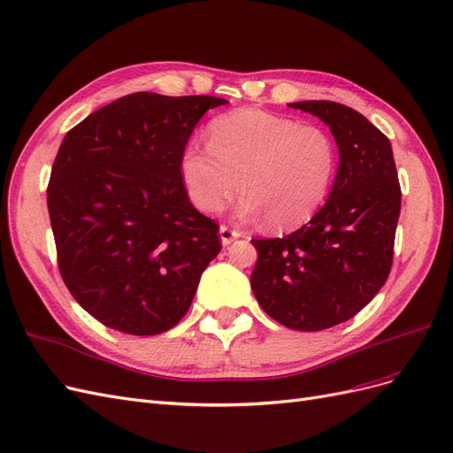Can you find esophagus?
Segmentation results:
<instances>
[{
  "mask_svg": "<svg viewBox=\"0 0 453 453\" xmlns=\"http://www.w3.org/2000/svg\"><path fill=\"white\" fill-rule=\"evenodd\" d=\"M219 234H221V242H223V245H228L230 242H234L236 238H240V236H242V232H240V230H236V228H230V226L223 225L221 228H219Z\"/></svg>",
  "mask_w": 453,
  "mask_h": 453,
  "instance_id": "esophagus-1",
  "label": "esophagus"
}]
</instances>
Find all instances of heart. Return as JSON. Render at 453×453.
I'll list each match as a JSON object with an SVG mask.
<instances>
[{
    "label": "heart",
    "instance_id": "b5f03b06",
    "mask_svg": "<svg viewBox=\"0 0 453 453\" xmlns=\"http://www.w3.org/2000/svg\"><path fill=\"white\" fill-rule=\"evenodd\" d=\"M338 168L331 134L315 125L263 109L243 107L219 115L208 127V145L190 143L181 177L198 210H223L240 188V217H265L270 228H291L326 198Z\"/></svg>",
    "mask_w": 453,
    "mask_h": 453
}]
</instances>
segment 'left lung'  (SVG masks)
<instances>
[{
	"label": "left lung",
	"instance_id": "left-lung-1",
	"mask_svg": "<svg viewBox=\"0 0 453 453\" xmlns=\"http://www.w3.org/2000/svg\"><path fill=\"white\" fill-rule=\"evenodd\" d=\"M289 107L331 128L340 164L310 223L283 238L251 240L258 253L251 289L272 319L313 333L351 319L386 283L401 185L389 140L359 111L326 100Z\"/></svg>",
	"mask_w": 453,
	"mask_h": 453
}]
</instances>
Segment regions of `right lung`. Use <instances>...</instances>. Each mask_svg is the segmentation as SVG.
<instances>
[{
  "label": "right lung",
  "instance_id": "right-lung-1",
  "mask_svg": "<svg viewBox=\"0 0 453 453\" xmlns=\"http://www.w3.org/2000/svg\"><path fill=\"white\" fill-rule=\"evenodd\" d=\"M215 96L135 92L88 115L54 158L47 187L58 268L94 319L153 336L181 321L219 226L187 196L181 155Z\"/></svg>",
  "mask_w": 453,
  "mask_h": 453
}]
</instances>
